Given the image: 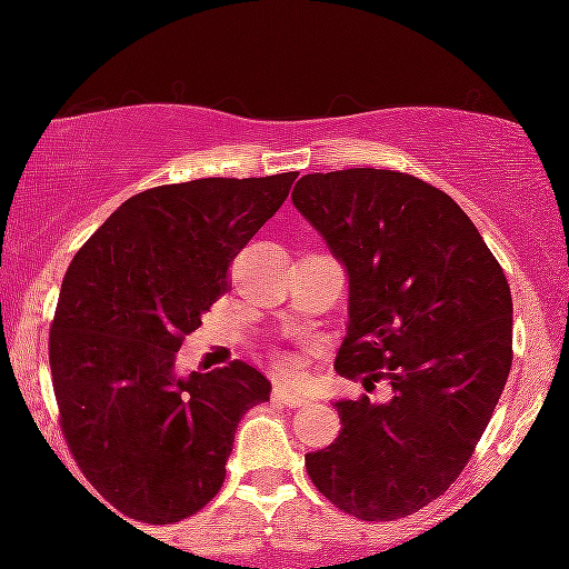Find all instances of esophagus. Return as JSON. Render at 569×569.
Masks as SVG:
<instances>
[{"instance_id": "34e87169", "label": "esophagus", "mask_w": 569, "mask_h": 569, "mask_svg": "<svg viewBox=\"0 0 569 569\" xmlns=\"http://www.w3.org/2000/svg\"><path fill=\"white\" fill-rule=\"evenodd\" d=\"M272 401L283 403V407H289V409H299V407H307V403H310V398L297 393V390H291L289 385H278V388L272 390Z\"/></svg>"}]
</instances>
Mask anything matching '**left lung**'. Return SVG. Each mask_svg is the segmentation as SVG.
Here are the masks:
<instances>
[{"label":"left lung","mask_w":569,"mask_h":569,"mask_svg":"<svg viewBox=\"0 0 569 569\" xmlns=\"http://www.w3.org/2000/svg\"><path fill=\"white\" fill-rule=\"evenodd\" d=\"M293 206L350 280L335 367L388 401H335L339 439L305 457L339 511L393 521L455 485L511 371L513 302L473 221L441 189L380 168L307 173Z\"/></svg>","instance_id":"1"}]
</instances>
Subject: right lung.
Returning <instances> with one entry per match:
<instances>
[{
	"mask_svg": "<svg viewBox=\"0 0 569 569\" xmlns=\"http://www.w3.org/2000/svg\"><path fill=\"white\" fill-rule=\"evenodd\" d=\"M293 179L147 189L71 259L50 326L53 390L77 466L117 513L143 525L198 513L224 485L240 417L270 401L246 361L179 377L176 352Z\"/></svg>",
	"mask_w": 569,
	"mask_h": 569,
	"instance_id": "1",
	"label": "right lung"
}]
</instances>
